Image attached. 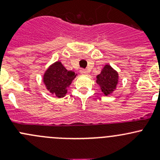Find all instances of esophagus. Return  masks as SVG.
I'll list each match as a JSON object with an SVG mask.
<instances>
[{
  "label": "esophagus",
  "mask_w": 160,
  "mask_h": 160,
  "mask_svg": "<svg viewBox=\"0 0 160 160\" xmlns=\"http://www.w3.org/2000/svg\"><path fill=\"white\" fill-rule=\"evenodd\" d=\"M80 73L83 74V75H87V74L88 73V70H85V69H81V70H80Z\"/></svg>",
  "instance_id": "obj_1"
}]
</instances>
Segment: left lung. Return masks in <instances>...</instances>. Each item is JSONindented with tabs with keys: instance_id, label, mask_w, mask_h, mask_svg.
Instances as JSON below:
<instances>
[{
	"instance_id": "obj_1",
	"label": "left lung",
	"mask_w": 160,
	"mask_h": 160,
	"mask_svg": "<svg viewBox=\"0 0 160 160\" xmlns=\"http://www.w3.org/2000/svg\"><path fill=\"white\" fill-rule=\"evenodd\" d=\"M118 82V74L110 65H105L99 75L97 76V83L100 85L104 95L111 94Z\"/></svg>"
}]
</instances>
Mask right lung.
<instances>
[{
	"mask_svg": "<svg viewBox=\"0 0 160 160\" xmlns=\"http://www.w3.org/2000/svg\"><path fill=\"white\" fill-rule=\"evenodd\" d=\"M75 77V72L68 71L60 62H56L46 71L43 81L50 93L57 98H63Z\"/></svg>",
	"mask_w": 160,
	"mask_h": 160,
	"instance_id": "right-lung-1",
	"label": "right lung"
}]
</instances>
